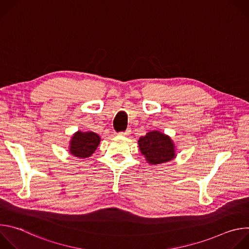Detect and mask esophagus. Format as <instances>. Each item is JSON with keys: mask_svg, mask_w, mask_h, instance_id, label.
Returning <instances> with one entry per match:
<instances>
[{"mask_svg": "<svg viewBox=\"0 0 249 249\" xmlns=\"http://www.w3.org/2000/svg\"><path fill=\"white\" fill-rule=\"evenodd\" d=\"M130 130H126V131H124V132H120L119 133V135L121 136V137H126V136H129L130 135Z\"/></svg>", "mask_w": 249, "mask_h": 249, "instance_id": "esophagus-1", "label": "esophagus"}]
</instances>
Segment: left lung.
<instances>
[{"label": "left lung", "mask_w": 249, "mask_h": 249, "mask_svg": "<svg viewBox=\"0 0 249 249\" xmlns=\"http://www.w3.org/2000/svg\"><path fill=\"white\" fill-rule=\"evenodd\" d=\"M138 145L141 154L150 164H160L168 162L176 158L174 142L168 135L160 131H151L140 137Z\"/></svg>", "instance_id": "1"}]
</instances>
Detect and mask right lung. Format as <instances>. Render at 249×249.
I'll return each mask as SVG.
<instances>
[{
    "mask_svg": "<svg viewBox=\"0 0 249 249\" xmlns=\"http://www.w3.org/2000/svg\"><path fill=\"white\" fill-rule=\"evenodd\" d=\"M100 141V137L96 133L92 131L82 132L79 130L71 138L69 152L76 158H89L95 152Z\"/></svg>",
    "mask_w": 249,
    "mask_h": 249,
    "instance_id": "obj_1",
    "label": "right lung"
}]
</instances>
